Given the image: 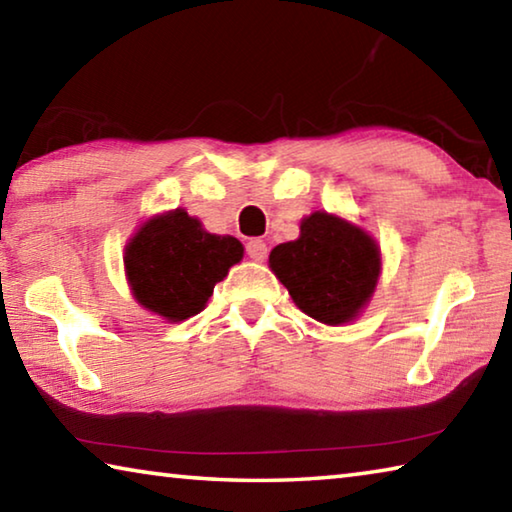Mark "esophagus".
Listing matches in <instances>:
<instances>
[{"label":"esophagus","instance_id":"1","mask_svg":"<svg viewBox=\"0 0 512 512\" xmlns=\"http://www.w3.org/2000/svg\"><path fill=\"white\" fill-rule=\"evenodd\" d=\"M246 253L250 259H255V262H262V259H266L268 248L262 239H250L246 244Z\"/></svg>","mask_w":512,"mask_h":512}]
</instances>
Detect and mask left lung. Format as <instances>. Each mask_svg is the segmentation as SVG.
I'll list each match as a JSON object with an SVG mask.
<instances>
[{
	"instance_id": "obj_1",
	"label": "left lung",
	"mask_w": 512,
	"mask_h": 512,
	"mask_svg": "<svg viewBox=\"0 0 512 512\" xmlns=\"http://www.w3.org/2000/svg\"><path fill=\"white\" fill-rule=\"evenodd\" d=\"M268 264L305 314L339 325L357 316L375 291L379 248L339 216L314 212L296 241L271 250Z\"/></svg>"
}]
</instances>
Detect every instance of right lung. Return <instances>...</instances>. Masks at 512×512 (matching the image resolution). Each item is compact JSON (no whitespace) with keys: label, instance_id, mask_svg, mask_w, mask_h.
Listing matches in <instances>:
<instances>
[{"label":"right lung","instance_id":"add662e5","mask_svg":"<svg viewBox=\"0 0 512 512\" xmlns=\"http://www.w3.org/2000/svg\"><path fill=\"white\" fill-rule=\"evenodd\" d=\"M244 257L235 237L210 235L185 210L155 216L126 246V273L140 305L167 320L198 314L214 284Z\"/></svg>","mask_w":512,"mask_h":512}]
</instances>
